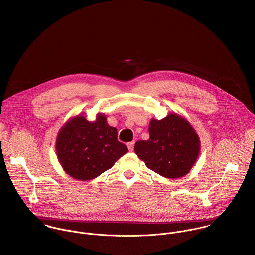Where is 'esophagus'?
<instances>
[{
    "instance_id": "34e87169",
    "label": "esophagus",
    "mask_w": 255,
    "mask_h": 255,
    "mask_svg": "<svg viewBox=\"0 0 255 255\" xmlns=\"http://www.w3.org/2000/svg\"><path fill=\"white\" fill-rule=\"evenodd\" d=\"M128 148L129 151H132L133 150V146H134V141H131V142H128Z\"/></svg>"
}]
</instances>
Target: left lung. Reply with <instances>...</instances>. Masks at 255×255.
Here are the masks:
<instances>
[{"label":"left lung","instance_id":"8db88e82","mask_svg":"<svg viewBox=\"0 0 255 255\" xmlns=\"http://www.w3.org/2000/svg\"><path fill=\"white\" fill-rule=\"evenodd\" d=\"M149 139L135 142L134 151L147 168L176 179L186 175L200 152V139L190 123L171 113L162 120L152 119L148 127Z\"/></svg>","mask_w":255,"mask_h":255}]
</instances>
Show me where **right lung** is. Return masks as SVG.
<instances>
[{
    "mask_svg": "<svg viewBox=\"0 0 255 255\" xmlns=\"http://www.w3.org/2000/svg\"><path fill=\"white\" fill-rule=\"evenodd\" d=\"M128 152V147L118 140V130L107 123L103 114L94 122L84 116L69 120L59 130L56 153L59 163L72 178L88 181L113 167Z\"/></svg>",
    "mask_w": 255,
    "mask_h": 255,
    "instance_id": "1",
    "label": "right lung"
}]
</instances>
